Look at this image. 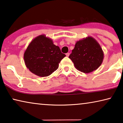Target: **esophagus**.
<instances>
[{
  "mask_svg": "<svg viewBox=\"0 0 123 123\" xmlns=\"http://www.w3.org/2000/svg\"><path fill=\"white\" fill-rule=\"evenodd\" d=\"M69 55H70V53H67L66 54V56H69Z\"/></svg>",
  "mask_w": 123,
  "mask_h": 123,
  "instance_id": "obj_1",
  "label": "esophagus"
}]
</instances>
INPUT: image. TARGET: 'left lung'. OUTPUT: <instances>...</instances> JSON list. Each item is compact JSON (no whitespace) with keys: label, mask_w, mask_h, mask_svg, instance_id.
<instances>
[{"label":"left lung","mask_w":123,"mask_h":123,"mask_svg":"<svg viewBox=\"0 0 123 123\" xmlns=\"http://www.w3.org/2000/svg\"><path fill=\"white\" fill-rule=\"evenodd\" d=\"M69 58L77 70L90 73L100 67L103 62L104 53L97 41L88 36L77 41Z\"/></svg>","instance_id":"left-lung-1"}]
</instances>
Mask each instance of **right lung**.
Listing matches in <instances>:
<instances>
[{
    "mask_svg": "<svg viewBox=\"0 0 123 123\" xmlns=\"http://www.w3.org/2000/svg\"><path fill=\"white\" fill-rule=\"evenodd\" d=\"M65 56L59 47L54 44L52 39L41 35L30 42L25 51L24 60L31 73L46 77L57 70L59 63Z\"/></svg>",
    "mask_w": 123,
    "mask_h": 123,
    "instance_id": "obj_1",
    "label": "right lung"
}]
</instances>
